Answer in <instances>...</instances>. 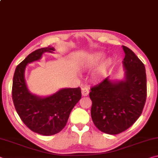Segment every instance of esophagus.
Returning <instances> with one entry per match:
<instances>
[{
	"mask_svg": "<svg viewBox=\"0 0 158 158\" xmlns=\"http://www.w3.org/2000/svg\"><path fill=\"white\" fill-rule=\"evenodd\" d=\"M89 90L86 86L83 87L81 89V94L83 96H86L89 95Z\"/></svg>",
	"mask_w": 158,
	"mask_h": 158,
	"instance_id": "34e87169",
	"label": "esophagus"
}]
</instances>
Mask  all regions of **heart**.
<instances>
[{"instance_id": "heart-1", "label": "heart", "mask_w": 158, "mask_h": 158, "mask_svg": "<svg viewBox=\"0 0 158 158\" xmlns=\"http://www.w3.org/2000/svg\"><path fill=\"white\" fill-rule=\"evenodd\" d=\"M104 56V54L102 53L98 52L93 53L92 56H90L89 60L85 64V67L89 69H93L95 67L98 65V63L100 62L101 60L102 59ZM111 60L109 59H106V60L101 64V65L98 67V68L93 73V78L95 80H100L102 79L108 70V68L109 65H110Z\"/></svg>"}]
</instances>
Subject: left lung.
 Here are the masks:
<instances>
[{"mask_svg":"<svg viewBox=\"0 0 158 158\" xmlns=\"http://www.w3.org/2000/svg\"><path fill=\"white\" fill-rule=\"evenodd\" d=\"M123 49L125 79L112 83L106 77L90 88L89 93L93 123L109 135L124 132L135 123L142 113L147 96L145 66L130 49L125 46Z\"/></svg>","mask_w":158,"mask_h":158,"instance_id":"8db88e82","label":"left lung"}]
</instances>
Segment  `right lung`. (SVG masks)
I'll use <instances>...</instances> for the list:
<instances>
[{
	"label": "right lung",
	"mask_w": 158,
	"mask_h": 158,
	"mask_svg": "<svg viewBox=\"0 0 158 158\" xmlns=\"http://www.w3.org/2000/svg\"><path fill=\"white\" fill-rule=\"evenodd\" d=\"M50 46L31 53L16 68L12 95L17 114L29 129L40 135L49 136L60 132L67 124L72 109L81 98V89H64L47 98H40L28 91L24 79L28 63L39 60L44 52H52Z\"/></svg>",
	"instance_id": "1"
}]
</instances>
